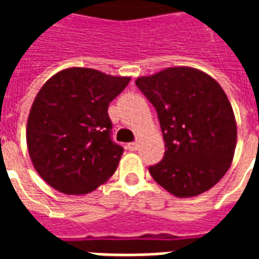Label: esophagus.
Segmentation results:
<instances>
[{
	"mask_svg": "<svg viewBox=\"0 0 259 259\" xmlns=\"http://www.w3.org/2000/svg\"><path fill=\"white\" fill-rule=\"evenodd\" d=\"M127 147H129L130 151H136V150L139 148V143H137V141H133V143L127 144Z\"/></svg>",
	"mask_w": 259,
	"mask_h": 259,
	"instance_id": "1",
	"label": "esophagus"
}]
</instances>
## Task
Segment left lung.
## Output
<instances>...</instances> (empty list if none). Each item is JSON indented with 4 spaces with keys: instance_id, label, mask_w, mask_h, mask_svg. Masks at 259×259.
<instances>
[{
    "instance_id": "1",
    "label": "left lung",
    "mask_w": 259,
    "mask_h": 259,
    "mask_svg": "<svg viewBox=\"0 0 259 259\" xmlns=\"http://www.w3.org/2000/svg\"><path fill=\"white\" fill-rule=\"evenodd\" d=\"M136 85L155 107L165 141L162 161L148 170L170 194L189 198L222 179L237 143L233 108L221 84L190 66L140 76Z\"/></svg>"
}]
</instances>
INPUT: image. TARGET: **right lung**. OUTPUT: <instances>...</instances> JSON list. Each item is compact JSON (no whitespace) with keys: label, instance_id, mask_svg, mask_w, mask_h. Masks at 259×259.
Returning a JSON list of instances; mask_svg holds the SVG:
<instances>
[{"label":"right lung","instance_id":"add662e5","mask_svg":"<svg viewBox=\"0 0 259 259\" xmlns=\"http://www.w3.org/2000/svg\"><path fill=\"white\" fill-rule=\"evenodd\" d=\"M129 81L74 66L51 76L37 93L26 143L37 174L53 189L87 194L116 170L123 148L111 140L108 105Z\"/></svg>","mask_w":259,"mask_h":259}]
</instances>
